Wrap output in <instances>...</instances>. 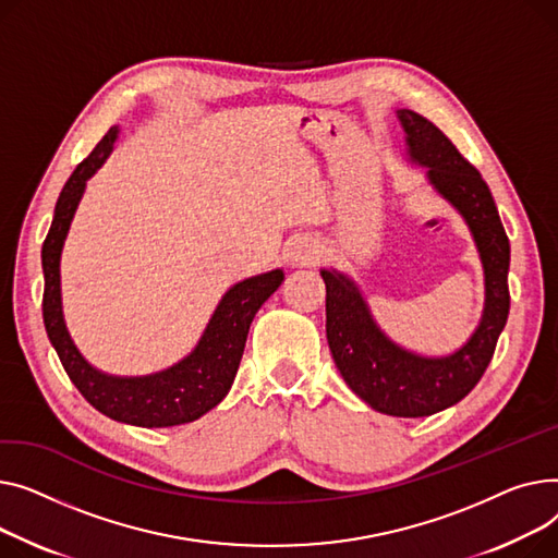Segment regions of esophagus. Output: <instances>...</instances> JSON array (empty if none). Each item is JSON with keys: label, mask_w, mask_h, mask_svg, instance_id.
Returning <instances> with one entry per match:
<instances>
[{"label": "esophagus", "mask_w": 558, "mask_h": 558, "mask_svg": "<svg viewBox=\"0 0 558 558\" xmlns=\"http://www.w3.org/2000/svg\"><path fill=\"white\" fill-rule=\"evenodd\" d=\"M317 243L311 239H300L294 241L290 247V264L292 266H308L313 264V258L317 256Z\"/></svg>", "instance_id": "1"}]
</instances>
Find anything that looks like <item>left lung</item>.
I'll use <instances>...</instances> for the list:
<instances>
[{"instance_id": "left-lung-1", "label": "left lung", "mask_w": 558, "mask_h": 558, "mask_svg": "<svg viewBox=\"0 0 558 558\" xmlns=\"http://www.w3.org/2000/svg\"><path fill=\"white\" fill-rule=\"evenodd\" d=\"M405 155L425 169V180L460 214L477 247L484 272V308L469 340L450 353L425 355L391 340L374 319L363 290L336 270L326 283V340L353 395L389 416H430L460 403L494 357L509 315V239L486 182L441 130L412 110H397Z\"/></svg>"}]
</instances>
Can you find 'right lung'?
Listing matches in <instances>:
<instances>
[{"label": "right lung", "instance_id": "1", "mask_svg": "<svg viewBox=\"0 0 558 558\" xmlns=\"http://www.w3.org/2000/svg\"><path fill=\"white\" fill-rule=\"evenodd\" d=\"M119 133L121 128L112 125L60 191L43 245V317L64 372L92 408L119 423L140 425V428H171L201 418L227 397L241 365L250 324L256 311L281 286L283 270L275 268L254 275L229 288L211 313L198 344L167 369L146 376H114L89 365L64 322L60 256L87 180L108 161Z\"/></svg>", "mask_w": 558, "mask_h": 558}]
</instances>
